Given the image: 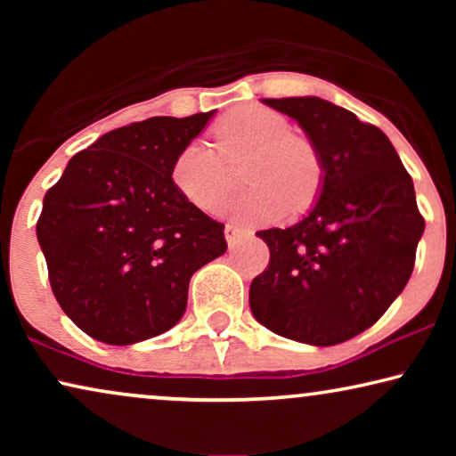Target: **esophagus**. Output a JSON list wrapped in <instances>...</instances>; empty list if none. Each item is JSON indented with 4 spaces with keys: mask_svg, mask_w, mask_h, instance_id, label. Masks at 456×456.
<instances>
[{
    "mask_svg": "<svg viewBox=\"0 0 456 456\" xmlns=\"http://www.w3.org/2000/svg\"><path fill=\"white\" fill-rule=\"evenodd\" d=\"M224 234H226V242L228 247H236V242L242 236V228L234 226V224H226V228H224Z\"/></svg>",
    "mask_w": 456,
    "mask_h": 456,
    "instance_id": "34e87169",
    "label": "esophagus"
}]
</instances>
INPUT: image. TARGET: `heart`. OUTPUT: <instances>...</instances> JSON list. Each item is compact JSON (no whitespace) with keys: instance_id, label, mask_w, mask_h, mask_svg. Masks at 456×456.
Segmentation results:
<instances>
[{"instance_id":"heart-1","label":"heart","mask_w":456,"mask_h":456,"mask_svg":"<svg viewBox=\"0 0 456 456\" xmlns=\"http://www.w3.org/2000/svg\"><path fill=\"white\" fill-rule=\"evenodd\" d=\"M216 147L192 141L172 164L180 195L201 211H216L228 195L227 161L245 158L247 189L230 203V211L247 224H265L286 211L309 208L323 183L322 155L307 136L290 133L289 120L261 105L228 111L214 126ZM224 159L222 160L221 158Z\"/></svg>"}]
</instances>
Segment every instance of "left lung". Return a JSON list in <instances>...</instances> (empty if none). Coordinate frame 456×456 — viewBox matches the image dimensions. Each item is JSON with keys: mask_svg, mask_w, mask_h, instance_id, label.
<instances>
[{"mask_svg": "<svg viewBox=\"0 0 456 456\" xmlns=\"http://www.w3.org/2000/svg\"><path fill=\"white\" fill-rule=\"evenodd\" d=\"M297 120L323 161L317 201L301 222L257 232L270 265L251 282L255 320L314 346L371 328L407 286L426 222L388 136L320 97L264 99Z\"/></svg>", "mask_w": 456, "mask_h": 456, "instance_id": "8db88e82", "label": "left lung"}]
</instances>
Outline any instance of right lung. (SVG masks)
I'll use <instances>...</instances> for the list:
<instances>
[{
    "instance_id": "right-lung-1",
    "label": "right lung",
    "mask_w": 456,
    "mask_h": 456,
    "mask_svg": "<svg viewBox=\"0 0 456 456\" xmlns=\"http://www.w3.org/2000/svg\"><path fill=\"white\" fill-rule=\"evenodd\" d=\"M216 110L155 116L110 130L68 161L37 222L64 314L105 345H134L176 326L189 282L226 253L224 224L180 195L172 164Z\"/></svg>"
}]
</instances>
